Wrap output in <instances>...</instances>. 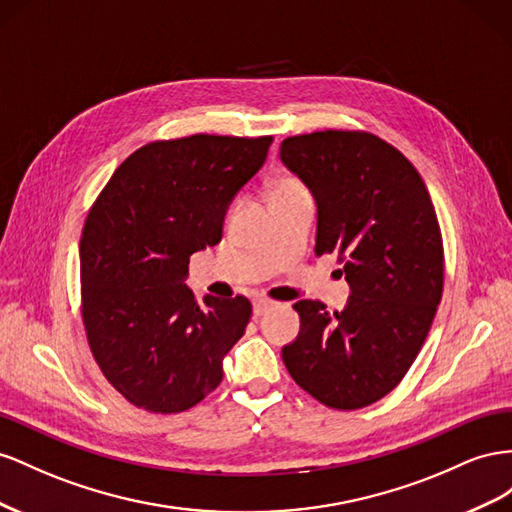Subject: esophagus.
<instances>
[{
    "mask_svg": "<svg viewBox=\"0 0 512 512\" xmlns=\"http://www.w3.org/2000/svg\"><path fill=\"white\" fill-rule=\"evenodd\" d=\"M272 306H276V302L274 300H268V298H255L253 300V313L255 315H264V313H268Z\"/></svg>",
    "mask_w": 512,
    "mask_h": 512,
    "instance_id": "1",
    "label": "esophagus"
}]
</instances>
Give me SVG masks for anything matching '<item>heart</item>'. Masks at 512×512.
<instances>
[{"label": "heart", "mask_w": 512, "mask_h": 512, "mask_svg": "<svg viewBox=\"0 0 512 512\" xmlns=\"http://www.w3.org/2000/svg\"><path fill=\"white\" fill-rule=\"evenodd\" d=\"M296 195H309L300 180L294 175H283V178L274 184L272 188V201L274 199H285V197H296Z\"/></svg>", "instance_id": "b5f03b06"}]
</instances>
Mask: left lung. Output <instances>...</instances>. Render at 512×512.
Returning <instances> with one entry per match:
<instances>
[{
  "instance_id": "8db88e82",
  "label": "left lung",
  "mask_w": 512,
  "mask_h": 512,
  "mask_svg": "<svg viewBox=\"0 0 512 512\" xmlns=\"http://www.w3.org/2000/svg\"><path fill=\"white\" fill-rule=\"evenodd\" d=\"M281 160L317 201L315 253H334L352 296L343 311L300 300L283 347L294 382L332 410H360L399 386L444 289V244L429 191L394 145L362 130L287 137Z\"/></svg>"
}]
</instances>
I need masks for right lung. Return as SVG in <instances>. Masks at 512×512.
I'll return each instance as SVG.
<instances>
[{"mask_svg": "<svg viewBox=\"0 0 512 512\" xmlns=\"http://www.w3.org/2000/svg\"><path fill=\"white\" fill-rule=\"evenodd\" d=\"M272 137L152 141L115 169L85 218L81 317L107 382L145 412L178 414L223 379L253 306L203 302L188 259L223 238L229 203L266 163Z\"/></svg>", "mask_w": 512, "mask_h": 512, "instance_id": "right-lung-1", "label": "right lung"}]
</instances>
